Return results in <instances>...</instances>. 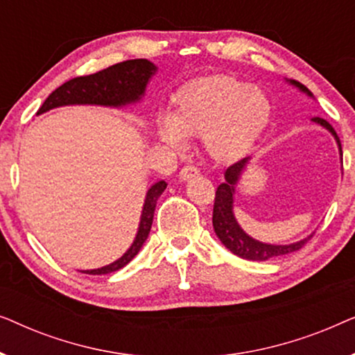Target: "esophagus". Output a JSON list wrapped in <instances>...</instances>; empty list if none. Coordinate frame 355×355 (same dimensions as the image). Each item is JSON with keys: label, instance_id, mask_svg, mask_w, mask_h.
<instances>
[{"label": "esophagus", "instance_id": "obj_1", "mask_svg": "<svg viewBox=\"0 0 355 355\" xmlns=\"http://www.w3.org/2000/svg\"><path fill=\"white\" fill-rule=\"evenodd\" d=\"M198 176V169L196 166H192V164H189V166H184L181 169V173H179V179L181 181H189V179Z\"/></svg>", "mask_w": 355, "mask_h": 355}]
</instances>
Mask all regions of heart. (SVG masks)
Instances as JSON below:
<instances>
[{"label":"heart","mask_w":355,"mask_h":355,"mask_svg":"<svg viewBox=\"0 0 355 355\" xmlns=\"http://www.w3.org/2000/svg\"><path fill=\"white\" fill-rule=\"evenodd\" d=\"M271 106L263 92L230 76L193 80L178 92L171 113L157 119L158 137L186 148L187 135H203L208 155L231 163L249 152L263 132Z\"/></svg>","instance_id":"heart-1"}]
</instances>
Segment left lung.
Here are the masks:
<instances>
[{"instance_id": "1", "label": "left lung", "mask_w": 355, "mask_h": 355, "mask_svg": "<svg viewBox=\"0 0 355 355\" xmlns=\"http://www.w3.org/2000/svg\"><path fill=\"white\" fill-rule=\"evenodd\" d=\"M291 84L299 87L300 90L312 96V94H310L305 85L299 84V82L295 80H291ZM312 121L322 124L323 128H327L329 132L334 135V139H336V142L339 145V152L343 155L341 140H339L336 130L333 129V125L329 124L327 119L318 118V116H315ZM247 162H249V158H242L237 163L231 164L225 173L226 181L220 184L216 189L215 205H213V227H215L216 236L220 237V241L232 252V254H236L237 257H241V259H245V260L263 261V260L276 259V257H281V255H288L291 252L302 249V247L312 239L313 234L309 236L307 239L295 242V244L271 245V244H263V242L252 239V237L247 236L245 232L241 230V226L237 225L236 218L232 215V196H234V186L237 184V179H239L242 169H244Z\"/></svg>"}]
</instances>
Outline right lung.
I'll use <instances>...</instances> for the list:
<instances>
[{
	"mask_svg": "<svg viewBox=\"0 0 355 355\" xmlns=\"http://www.w3.org/2000/svg\"><path fill=\"white\" fill-rule=\"evenodd\" d=\"M155 71H157V67L148 60H128L106 67L103 71L95 72V74L74 77V79L67 80L61 87H58L55 92H51L50 96L45 100V103L37 111V114L64 105L123 106L132 103V101L140 100V96L144 95L145 87H147L150 77L155 74ZM164 189H166V182L164 181H158L148 189L137 236H135V241L130 245V249L111 265H106L98 270H87L82 271V273H113V271H118L128 265L139 254L140 247L144 245V242L148 237L150 227H152L153 223L155 207H157L158 197L162 196Z\"/></svg>",
	"mask_w": 355,
	"mask_h": 355,
	"instance_id": "1",
	"label": "right lung"
}]
</instances>
